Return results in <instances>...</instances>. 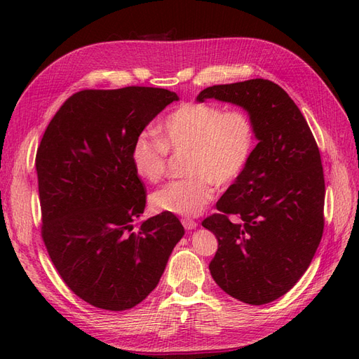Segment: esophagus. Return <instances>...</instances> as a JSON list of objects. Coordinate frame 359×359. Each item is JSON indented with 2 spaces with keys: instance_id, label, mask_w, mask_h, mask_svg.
Instances as JSON below:
<instances>
[{
  "instance_id": "obj_1",
  "label": "esophagus",
  "mask_w": 359,
  "mask_h": 359,
  "mask_svg": "<svg viewBox=\"0 0 359 359\" xmlns=\"http://www.w3.org/2000/svg\"><path fill=\"white\" fill-rule=\"evenodd\" d=\"M181 223H182V226H184V227H186L187 231L196 229V226H198V223L194 222V220H191V219H182V220H181Z\"/></svg>"
}]
</instances>
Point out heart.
<instances>
[{
  "mask_svg": "<svg viewBox=\"0 0 359 359\" xmlns=\"http://www.w3.org/2000/svg\"><path fill=\"white\" fill-rule=\"evenodd\" d=\"M255 147L256 126L245 111L189 102L165 118L160 140L148 133L137 135L130 160L140 180L156 184L166 173L168 153H187L189 178L172 181L154 191L151 203L161 212L194 217L214 199V186H231L243 175Z\"/></svg>",
  "mask_w": 359,
  "mask_h": 359,
  "instance_id": "heart-1",
  "label": "heart"
}]
</instances>
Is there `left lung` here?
<instances>
[{
	"label": "left lung",
	"mask_w": 359,
	"mask_h": 359,
	"mask_svg": "<svg viewBox=\"0 0 359 359\" xmlns=\"http://www.w3.org/2000/svg\"><path fill=\"white\" fill-rule=\"evenodd\" d=\"M235 103L252 116L257 145L243 175L202 222L217 241L210 264L227 295L262 306L289 292L322 240L325 178L306 118L268 79L212 85L198 100Z\"/></svg>",
	"instance_id": "1"
}]
</instances>
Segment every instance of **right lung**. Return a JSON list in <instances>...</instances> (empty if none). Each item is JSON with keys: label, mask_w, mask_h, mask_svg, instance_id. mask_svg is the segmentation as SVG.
I'll return each mask as SVG.
<instances>
[{"label": "right lung", "mask_w": 359, "mask_h": 359, "mask_svg": "<svg viewBox=\"0 0 359 359\" xmlns=\"http://www.w3.org/2000/svg\"><path fill=\"white\" fill-rule=\"evenodd\" d=\"M175 93L153 86L74 93L53 115L36 154L41 238L69 289L123 311L158 285L184 235L175 214H144L147 189L130 160L137 135Z\"/></svg>", "instance_id": "right-lung-1"}]
</instances>
